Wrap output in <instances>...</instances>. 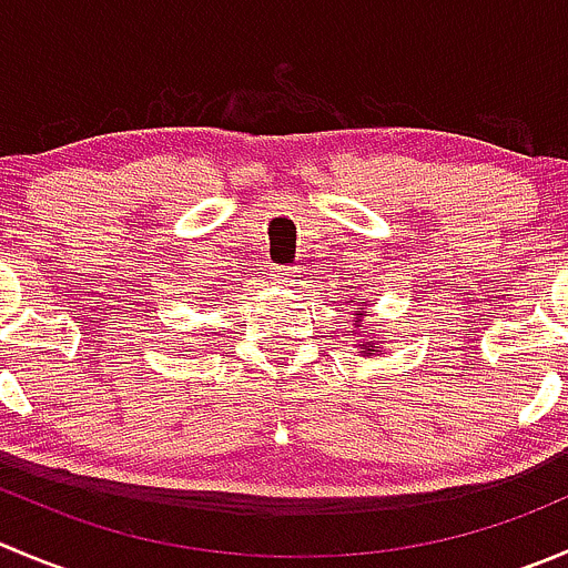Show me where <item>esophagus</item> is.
Returning a JSON list of instances; mask_svg holds the SVG:
<instances>
[{
    "label": "esophagus",
    "mask_w": 568,
    "mask_h": 568,
    "mask_svg": "<svg viewBox=\"0 0 568 568\" xmlns=\"http://www.w3.org/2000/svg\"><path fill=\"white\" fill-rule=\"evenodd\" d=\"M302 280V274L296 272V268H283V272H277V277H274V283L277 285H285V288H291V285H296Z\"/></svg>",
    "instance_id": "obj_1"
}]
</instances>
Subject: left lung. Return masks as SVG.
Wrapping results in <instances>:
<instances>
[{
  "instance_id": "obj_1",
  "label": "left lung",
  "mask_w": 568,
  "mask_h": 568,
  "mask_svg": "<svg viewBox=\"0 0 568 568\" xmlns=\"http://www.w3.org/2000/svg\"><path fill=\"white\" fill-rule=\"evenodd\" d=\"M366 313H368V307L363 305V302H361V307H355V311H352V318H355L357 329L363 327V318H366ZM352 333H355V329H352ZM357 335H361V333H357ZM357 346H361V355H366V357L383 355V344H374L372 338H363Z\"/></svg>"
}]
</instances>
